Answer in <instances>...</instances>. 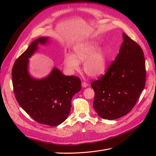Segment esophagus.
Instances as JSON below:
<instances>
[{
    "label": "esophagus",
    "mask_w": 156,
    "mask_h": 156,
    "mask_svg": "<svg viewBox=\"0 0 156 156\" xmlns=\"http://www.w3.org/2000/svg\"><path fill=\"white\" fill-rule=\"evenodd\" d=\"M81 86H82V87H83V88H85L88 86V83L87 82H85V81H83V82L81 83Z\"/></svg>",
    "instance_id": "34e87169"
}]
</instances>
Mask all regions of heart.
I'll list each match as a JSON object with an SVG mask.
<instances>
[{"label": "heart", "mask_w": 156, "mask_h": 156, "mask_svg": "<svg viewBox=\"0 0 156 156\" xmlns=\"http://www.w3.org/2000/svg\"><path fill=\"white\" fill-rule=\"evenodd\" d=\"M95 42H85L74 47V55L68 54L64 58V64L69 69L74 71L79 67V62H84L83 69L88 75L95 77L101 75L107 68L108 54L102 49H99Z\"/></svg>", "instance_id": "b5f03b06"}]
</instances>
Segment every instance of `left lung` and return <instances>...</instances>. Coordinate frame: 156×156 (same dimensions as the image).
Segmentation results:
<instances>
[{
  "label": "left lung",
  "mask_w": 156,
  "mask_h": 156,
  "mask_svg": "<svg viewBox=\"0 0 156 156\" xmlns=\"http://www.w3.org/2000/svg\"><path fill=\"white\" fill-rule=\"evenodd\" d=\"M116 59L105 75L92 81L93 107L101 118L112 120L125 116L145 87V61L142 48L125 33Z\"/></svg>",
  "instance_id": "1"
}]
</instances>
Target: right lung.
<instances>
[{
  "label": "right lung",
  "mask_w": 156,
  "mask_h": 156,
  "mask_svg": "<svg viewBox=\"0 0 156 156\" xmlns=\"http://www.w3.org/2000/svg\"><path fill=\"white\" fill-rule=\"evenodd\" d=\"M47 37H40L15 61L12 78L15 97L20 105L38 123L51 126L61 124L68 118L71 99L81 90L78 76H66L54 68L47 77L37 80L28 73V59L37 50L38 44H45Z\"/></svg>",
  "instance_id": "right-lung-1"
}]
</instances>
